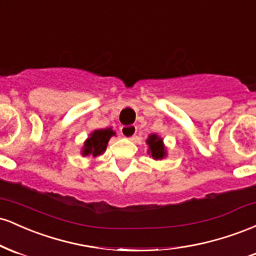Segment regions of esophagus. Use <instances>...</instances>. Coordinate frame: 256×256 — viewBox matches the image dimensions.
<instances>
[{
  "label": "esophagus",
  "instance_id": "1",
  "mask_svg": "<svg viewBox=\"0 0 256 256\" xmlns=\"http://www.w3.org/2000/svg\"><path fill=\"white\" fill-rule=\"evenodd\" d=\"M120 134H122V137H126V138H132L134 137V134H137V128L136 126H122V128H120Z\"/></svg>",
  "mask_w": 256,
  "mask_h": 256
}]
</instances>
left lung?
I'll list each match as a JSON object with an SVG mask.
<instances>
[{
    "instance_id": "left-lung-1",
    "label": "left lung",
    "mask_w": 256,
    "mask_h": 256,
    "mask_svg": "<svg viewBox=\"0 0 256 256\" xmlns=\"http://www.w3.org/2000/svg\"><path fill=\"white\" fill-rule=\"evenodd\" d=\"M146 144L149 146L148 152L152 155L154 160H161V158H164L167 155L162 138L158 137V134H149L148 140H146Z\"/></svg>"
}]
</instances>
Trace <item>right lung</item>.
Returning a JSON list of instances; mask_svg holds the SVG:
<instances>
[{
  "mask_svg": "<svg viewBox=\"0 0 256 256\" xmlns=\"http://www.w3.org/2000/svg\"><path fill=\"white\" fill-rule=\"evenodd\" d=\"M116 136V132L112 128H101V130H95L89 134V138L84 142V146L82 149V155L83 156H89L92 155L94 158L104 154L107 148V143L110 142V137Z\"/></svg>",
  "mask_w": 256,
  "mask_h": 256,
  "instance_id": "1",
  "label": "right lung"
}]
</instances>
